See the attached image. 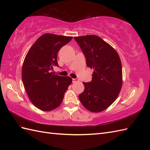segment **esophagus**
Here are the masks:
<instances>
[{"label":"esophagus","mask_w":150,"mask_h":150,"mask_svg":"<svg viewBox=\"0 0 150 150\" xmlns=\"http://www.w3.org/2000/svg\"><path fill=\"white\" fill-rule=\"evenodd\" d=\"M72 81H73V83H75V82H79V79H73Z\"/></svg>","instance_id":"obj_1"}]
</instances>
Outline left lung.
<instances>
[{
	"instance_id": "obj_1",
	"label": "left lung",
	"mask_w": 150,
	"mask_h": 150,
	"mask_svg": "<svg viewBox=\"0 0 150 150\" xmlns=\"http://www.w3.org/2000/svg\"><path fill=\"white\" fill-rule=\"evenodd\" d=\"M83 52L88 67L93 69L92 80L83 82L84 90L79 95L84 107L100 112L117 99L122 84V64L117 52L100 37L93 35L75 37Z\"/></svg>"
}]
</instances>
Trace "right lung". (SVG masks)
Listing matches in <instances>:
<instances>
[{"label": "right lung", "mask_w": 150, "mask_h": 150, "mask_svg": "<svg viewBox=\"0 0 150 150\" xmlns=\"http://www.w3.org/2000/svg\"><path fill=\"white\" fill-rule=\"evenodd\" d=\"M72 37L46 33L28 51L22 69V79L31 103L39 110L49 111L59 107L72 79L50 72L59 66L57 53Z\"/></svg>", "instance_id": "obj_1"}]
</instances>
